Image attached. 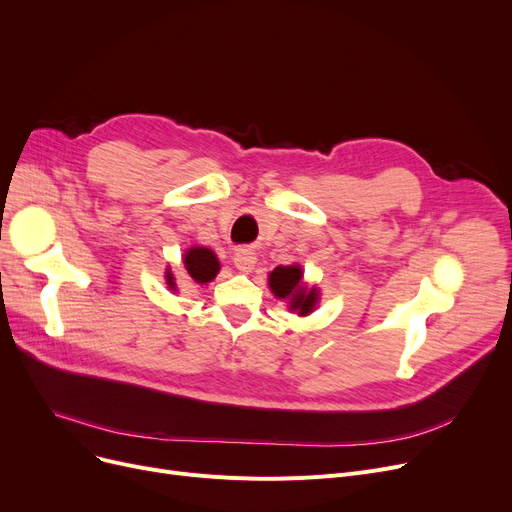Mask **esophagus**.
Masks as SVG:
<instances>
[{
	"label": "esophagus",
	"mask_w": 512,
	"mask_h": 512,
	"mask_svg": "<svg viewBox=\"0 0 512 512\" xmlns=\"http://www.w3.org/2000/svg\"><path fill=\"white\" fill-rule=\"evenodd\" d=\"M232 259H234V265L238 267L240 272H251L255 263H257V257L251 249H238Z\"/></svg>",
	"instance_id": "esophagus-1"
}]
</instances>
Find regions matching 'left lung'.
Returning a JSON list of instances; mask_svg holds the SVG:
<instances>
[{"label": "left lung", "mask_w": 512, "mask_h": 512, "mask_svg": "<svg viewBox=\"0 0 512 512\" xmlns=\"http://www.w3.org/2000/svg\"><path fill=\"white\" fill-rule=\"evenodd\" d=\"M303 272L299 265H278L270 274V286L278 299H288L290 309L299 311V315H307L313 311L317 303V290H307L303 284Z\"/></svg>", "instance_id": "8db88e82"}]
</instances>
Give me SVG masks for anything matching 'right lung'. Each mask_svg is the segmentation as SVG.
<instances>
[{
	"instance_id": "right-lung-1",
	"label": "right lung",
	"mask_w": 512,
	"mask_h": 512,
	"mask_svg": "<svg viewBox=\"0 0 512 512\" xmlns=\"http://www.w3.org/2000/svg\"><path fill=\"white\" fill-rule=\"evenodd\" d=\"M184 267H186L188 276H191L195 282L205 284V282H211L215 278V274L220 272V261L213 255V251L203 249V247H193L184 255ZM166 280H168L170 288H176L174 276L170 272L166 274Z\"/></svg>"
}]
</instances>
